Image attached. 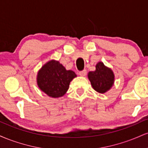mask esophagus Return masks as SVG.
<instances>
[{"label": "esophagus", "mask_w": 148, "mask_h": 148, "mask_svg": "<svg viewBox=\"0 0 148 148\" xmlns=\"http://www.w3.org/2000/svg\"><path fill=\"white\" fill-rule=\"evenodd\" d=\"M86 74H87V72H86V69H84V70L79 72V75L81 76H85L86 75Z\"/></svg>", "instance_id": "1"}]
</instances>
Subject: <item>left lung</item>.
<instances>
[{
  "label": "left lung",
  "instance_id": "1",
  "mask_svg": "<svg viewBox=\"0 0 148 148\" xmlns=\"http://www.w3.org/2000/svg\"><path fill=\"white\" fill-rule=\"evenodd\" d=\"M88 77L93 89L101 94L109 90L114 85V73L102 62H97L95 70L88 72Z\"/></svg>",
  "mask_w": 148,
  "mask_h": 148
}]
</instances>
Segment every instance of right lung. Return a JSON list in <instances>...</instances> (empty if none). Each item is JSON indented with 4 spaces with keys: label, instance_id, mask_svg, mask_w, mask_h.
<instances>
[{
    "label": "right lung",
    "instance_id": "1",
    "mask_svg": "<svg viewBox=\"0 0 148 148\" xmlns=\"http://www.w3.org/2000/svg\"><path fill=\"white\" fill-rule=\"evenodd\" d=\"M76 76L75 72L67 70L59 61L51 60L39 69L37 84L49 97L58 98L64 95L70 82Z\"/></svg>",
    "mask_w": 148,
    "mask_h": 148
}]
</instances>
